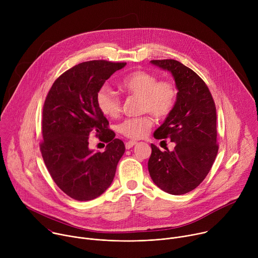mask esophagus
Returning <instances> with one entry per match:
<instances>
[{"instance_id": "1", "label": "esophagus", "mask_w": 258, "mask_h": 258, "mask_svg": "<svg viewBox=\"0 0 258 258\" xmlns=\"http://www.w3.org/2000/svg\"><path fill=\"white\" fill-rule=\"evenodd\" d=\"M136 144H138L136 141H128L127 143H125V148L126 149H131L133 146H135Z\"/></svg>"}]
</instances>
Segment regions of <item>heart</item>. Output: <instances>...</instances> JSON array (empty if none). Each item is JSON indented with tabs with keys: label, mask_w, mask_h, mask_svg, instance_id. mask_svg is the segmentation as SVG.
Segmentation results:
<instances>
[{
	"label": "heart",
	"mask_w": 258,
	"mask_h": 258,
	"mask_svg": "<svg viewBox=\"0 0 258 258\" xmlns=\"http://www.w3.org/2000/svg\"><path fill=\"white\" fill-rule=\"evenodd\" d=\"M120 90L131 96L139 97L141 113H150L157 119L165 118L172 111L175 105L177 90L168 81H159L156 76L149 72L136 70L119 83ZM97 106L100 111L109 118H116L121 111V100L110 88L103 87L96 96ZM149 115H143L125 119L119 125V132L130 139H142L152 127Z\"/></svg>",
	"instance_id": "1"
}]
</instances>
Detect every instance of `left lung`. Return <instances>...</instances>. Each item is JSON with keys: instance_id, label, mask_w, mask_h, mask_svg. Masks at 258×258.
I'll return each mask as SVG.
<instances>
[{"instance_id": "1", "label": "left lung", "mask_w": 258, "mask_h": 258, "mask_svg": "<svg viewBox=\"0 0 258 258\" xmlns=\"http://www.w3.org/2000/svg\"><path fill=\"white\" fill-rule=\"evenodd\" d=\"M174 79L177 97L172 111L155 131V139H170L173 151H160L151 144L148 161L155 185L171 195H182L197 188L215 160L216 108L204 81L191 68L173 59L152 60Z\"/></svg>"}]
</instances>
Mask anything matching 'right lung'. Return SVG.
Returning <instances> with one entry per match:
<instances>
[{
	"label": "right lung",
	"mask_w": 258,
	"mask_h": 258,
	"mask_svg": "<svg viewBox=\"0 0 258 258\" xmlns=\"http://www.w3.org/2000/svg\"><path fill=\"white\" fill-rule=\"evenodd\" d=\"M124 62L93 60L68 69L54 82L43 108L40 149L56 185L78 201L93 200L111 185L125 151L100 111L96 96ZM93 133L108 142L104 153L88 149Z\"/></svg>",
	"instance_id": "obj_1"
}]
</instances>
